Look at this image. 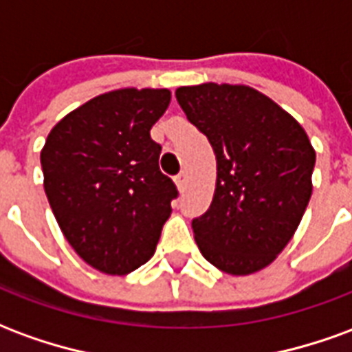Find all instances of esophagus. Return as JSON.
Returning a JSON list of instances; mask_svg holds the SVG:
<instances>
[{
  "mask_svg": "<svg viewBox=\"0 0 352 352\" xmlns=\"http://www.w3.org/2000/svg\"><path fill=\"white\" fill-rule=\"evenodd\" d=\"M175 184L179 190H184V186H186V173H184V171H181V173L175 177Z\"/></svg>",
  "mask_w": 352,
  "mask_h": 352,
  "instance_id": "esophagus-1",
  "label": "esophagus"
}]
</instances>
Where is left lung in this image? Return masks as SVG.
<instances>
[{
  "label": "left lung",
  "mask_w": 352,
  "mask_h": 352,
  "mask_svg": "<svg viewBox=\"0 0 352 352\" xmlns=\"http://www.w3.org/2000/svg\"><path fill=\"white\" fill-rule=\"evenodd\" d=\"M175 96L217 156L213 201L192 221L199 251L230 275L260 272L287 247L309 204V138L251 87L206 82L177 88Z\"/></svg>",
  "instance_id": "8db88e82"
}]
</instances>
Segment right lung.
Here are the masks:
<instances>
[{
  "mask_svg": "<svg viewBox=\"0 0 352 352\" xmlns=\"http://www.w3.org/2000/svg\"><path fill=\"white\" fill-rule=\"evenodd\" d=\"M166 88L101 94L65 115L41 151L45 194L60 230L87 264L126 275L151 258L177 186L158 166L151 128Z\"/></svg>",
  "mask_w": 352,
  "mask_h": 352,
  "instance_id": "1",
  "label": "right lung"
}]
</instances>
